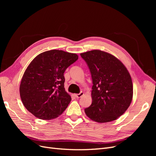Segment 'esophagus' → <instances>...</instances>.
Wrapping results in <instances>:
<instances>
[{"label":"esophagus","instance_id":"1","mask_svg":"<svg viewBox=\"0 0 156 156\" xmlns=\"http://www.w3.org/2000/svg\"><path fill=\"white\" fill-rule=\"evenodd\" d=\"M84 95V92H81L79 94H75V97H76L77 98H80L81 96H83Z\"/></svg>","mask_w":156,"mask_h":156}]
</instances>
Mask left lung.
Wrapping results in <instances>:
<instances>
[{
  "label": "left lung",
  "instance_id": "left-lung-1",
  "mask_svg": "<svg viewBox=\"0 0 156 156\" xmlns=\"http://www.w3.org/2000/svg\"><path fill=\"white\" fill-rule=\"evenodd\" d=\"M90 71L93 86L90 106L84 109L91 120H115L126 112L133 98V83L125 66L115 56L100 50L81 53Z\"/></svg>",
  "mask_w": 156,
  "mask_h": 156
}]
</instances>
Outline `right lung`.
Listing matches in <instances>:
<instances>
[{
  "label": "right lung",
  "mask_w": 156,
  "mask_h": 156,
  "mask_svg": "<svg viewBox=\"0 0 156 156\" xmlns=\"http://www.w3.org/2000/svg\"><path fill=\"white\" fill-rule=\"evenodd\" d=\"M77 59V54L56 49L45 51L33 59L20 87L23 104L33 115L51 120L66 110L72 98L65 90L64 73Z\"/></svg>",
  "instance_id": "right-lung-1"
}]
</instances>
